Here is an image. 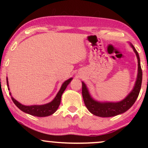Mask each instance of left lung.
<instances>
[{
  "instance_id": "8db88e82",
  "label": "left lung",
  "mask_w": 148,
  "mask_h": 148,
  "mask_svg": "<svg viewBox=\"0 0 148 148\" xmlns=\"http://www.w3.org/2000/svg\"><path fill=\"white\" fill-rule=\"evenodd\" d=\"M130 45L133 49L138 60V74L133 89L125 99L117 102L97 101L92 97L87 86L82 81V95L85 105L87 107L88 111L93 115L102 118H108L122 114L133 106L138 97L141 88L142 69L138 52L132 44L130 43Z\"/></svg>"
}]
</instances>
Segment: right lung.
I'll return each mask as SVG.
<instances>
[{
  "mask_svg": "<svg viewBox=\"0 0 148 148\" xmlns=\"http://www.w3.org/2000/svg\"><path fill=\"white\" fill-rule=\"evenodd\" d=\"M72 78H70V79H69L68 80L64 81L63 84H62V86H61L60 90H59L58 92L57 93L55 98H54L51 102L45 103V104L25 106V105L22 104V103L18 102V101H16V100L12 96L11 92H10V95H11L12 99L14 104L16 105L21 111L24 112V113L37 117L49 116V115L53 114V113L57 111V109L58 108V107L60 104L61 97H62V93L64 92V90H65L66 88L67 87V86H68L69 84L71 82V81H72ZM7 84H8V90H10L8 77H7Z\"/></svg>",
  "mask_w": 148,
  "mask_h": 148,
  "instance_id": "right-lung-1",
  "label": "right lung"
}]
</instances>
